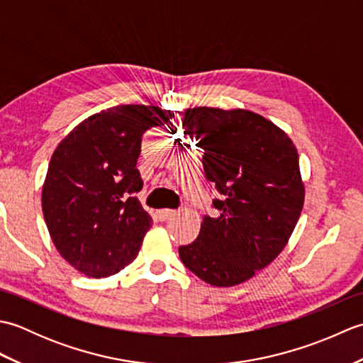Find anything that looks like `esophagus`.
Masks as SVG:
<instances>
[{
	"label": "esophagus",
	"mask_w": 363,
	"mask_h": 363,
	"mask_svg": "<svg viewBox=\"0 0 363 363\" xmlns=\"http://www.w3.org/2000/svg\"><path fill=\"white\" fill-rule=\"evenodd\" d=\"M174 213H176V211H172V209H162V211H159L156 215H157V218H159L160 221H165V220H168L169 217H173Z\"/></svg>",
	"instance_id": "esophagus-1"
}]
</instances>
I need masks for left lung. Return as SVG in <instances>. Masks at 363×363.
I'll use <instances>...</instances> for the list:
<instances>
[{
  "instance_id": "obj_1",
  "label": "left lung",
  "mask_w": 363,
  "mask_h": 363,
  "mask_svg": "<svg viewBox=\"0 0 363 363\" xmlns=\"http://www.w3.org/2000/svg\"><path fill=\"white\" fill-rule=\"evenodd\" d=\"M184 134L203 152L207 181L221 198L196 240L179 246L191 273L215 287L242 284L279 256L304 204L295 145L259 113L215 107L186 109Z\"/></svg>"
}]
</instances>
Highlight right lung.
I'll use <instances>...</instances> for the list:
<instances>
[{
	"instance_id": "1",
	"label": "right lung",
	"mask_w": 363,
	"mask_h": 363,
	"mask_svg": "<svg viewBox=\"0 0 363 363\" xmlns=\"http://www.w3.org/2000/svg\"><path fill=\"white\" fill-rule=\"evenodd\" d=\"M173 117L156 106H115L79 123L52 152L43 217L56 250L78 272L99 279L137 257L152 225L137 199L142 137Z\"/></svg>"
}]
</instances>
